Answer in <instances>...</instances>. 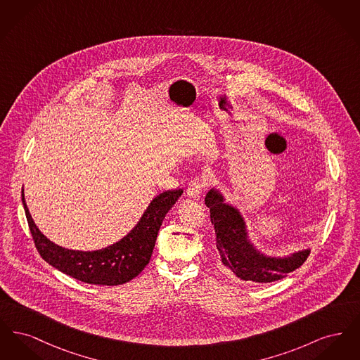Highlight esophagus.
I'll use <instances>...</instances> for the list:
<instances>
[{"label": "esophagus", "instance_id": "obj_1", "mask_svg": "<svg viewBox=\"0 0 360 360\" xmlns=\"http://www.w3.org/2000/svg\"><path fill=\"white\" fill-rule=\"evenodd\" d=\"M205 186V182L204 181H200V179H194L188 184V188H186V194L190 198H198L202 193V188Z\"/></svg>", "mask_w": 360, "mask_h": 360}]
</instances>
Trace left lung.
Instances as JSON below:
<instances>
[{
    "instance_id": "left-lung-1",
    "label": "left lung",
    "mask_w": 360,
    "mask_h": 360,
    "mask_svg": "<svg viewBox=\"0 0 360 360\" xmlns=\"http://www.w3.org/2000/svg\"><path fill=\"white\" fill-rule=\"evenodd\" d=\"M210 221L217 236V251L224 267L243 281L274 282L297 270L307 260L310 248L278 257L264 254L250 238L248 225L240 209L226 202L220 188H212L205 197Z\"/></svg>"
}]
</instances>
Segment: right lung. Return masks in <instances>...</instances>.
<instances>
[{
  "label": "right lung",
  "mask_w": 360,
  "mask_h": 360,
  "mask_svg": "<svg viewBox=\"0 0 360 360\" xmlns=\"http://www.w3.org/2000/svg\"><path fill=\"white\" fill-rule=\"evenodd\" d=\"M182 193L184 190L178 188L158 194L136 225L122 239L96 251L69 250L47 239L36 226L28 210L24 188L21 200L40 257L56 270L78 281L90 285L115 286L129 282L148 264L159 228Z\"/></svg>",
  "instance_id": "obj_1"
}]
</instances>
